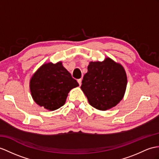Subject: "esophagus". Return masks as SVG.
Instances as JSON below:
<instances>
[{
    "label": "esophagus",
    "instance_id": "34e87169",
    "mask_svg": "<svg viewBox=\"0 0 159 159\" xmlns=\"http://www.w3.org/2000/svg\"><path fill=\"white\" fill-rule=\"evenodd\" d=\"M77 82L79 83V85H80V86H81V84H82V79H79V80H77Z\"/></svg>",
    "mask_w": 159,
    "mask_h": 159
}]
</instances>
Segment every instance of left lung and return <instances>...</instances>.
Wrapping results in <instances>:
<instances>
[{"instance_id":"left-lung-1","label":"left lung","mask_w":159,"mask_h":159,"mask_svg":"<svg viewBox=\"0 0 159 159\" xmlns=\"http://www.w3.org/2000/svg\"><path fill=\"white\" fill-rule=\"evenodd\" d=\"M127 75L121 65L110 58L90 62L81 89L89 103L96 109L106 111L115 107L125 94Z\"/></svg>"}]
</instances>
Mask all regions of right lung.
<instances>
[{"label":"right lung","mask_w":159,"mask_h":159,"mask_svg":"<svg viewBox=\"0 0 159 159\" xmlns=\"http://www.w3.org/2000/svg\"><path fill=\"white\" fill-rule=\"evenodd\" d=\"M78 86L61 62L42 65L30 82L31 94L35 102L50 111L63 106L69 91Z\"/></svg>","instance_id":"1"}]
</instances>
